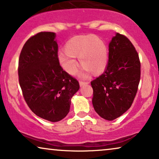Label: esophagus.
<instances>
[{
    "label": "esophagus",
    "instance_id": "esophagus-1",
    "mask_svg": "<svg viewBox=\"0 0 159 159\" xmlns=\"http://www.w3.org/2000/svg\"><path fill=\"white\" fill-rule=\"evenodd\" d=\"M79 84L81 86H85V85H87L89 84V82H86V81H80L79 82Z\"/></svg>",
    "mask_w": 159,
    "mask_h": 159
}]
</instances>
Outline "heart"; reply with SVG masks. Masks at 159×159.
<instances>
[{"label":"heart","instance_id":"obj_1","mask_svg":"<svg viewBox=\"0 0 159 159\" xmlns=\"http://www.w3.org/2000/svg\"><path fill=\"white\" fill-rule=\"evenodd\" d=\"M65 52L58 54V62L62 68L70 75L77 71L79 58L84 67L83 75L92 73L99 75L106 68L108 61V51L106 44L94 35H76L70 39L64 46Z\"/></svg>","mask_w":159,"mask_h":159}]
</instances>
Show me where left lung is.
I'll list each match as a JSON object with an SVG mask.
<instances>
[{
    "label": "left lung",
    "instance_id": "1",
    "mask_svg": "<svg viewBox=\"0 0 159 159\" xmlns=\"http://www.w3.org/2000/svg\"><path fill=\"white\" fill-rule=\"evenodd\" d=\"M108 58L105 72L91 85L94 111L113 120L132 106L140 80V62L132 42L118 33L109 43Z\"/></svg>",
    "mask_w": 159,
    "mask_h": 159
}]
</instances>
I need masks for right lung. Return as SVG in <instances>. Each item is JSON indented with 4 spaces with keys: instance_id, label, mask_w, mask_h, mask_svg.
Instances as JSON below:
<instances>
[{
    "instance_id": "1",
    "label": "right lung",
    "mask_w": 159,
    "mask_h": 159,
    "mask_svg": "<svg viewBox=\"0 0 159 159\" xmlns=\"http://www.w3.org/2000/svg\"><path fill=\"white\" fill-rule=\"evenodd\" d=\"M56 34L41 32L27 40L19 59V82L28 107L40 118L57 122L70 111L79 83L58 62Z\"/></svg>"
}]
</instances>
